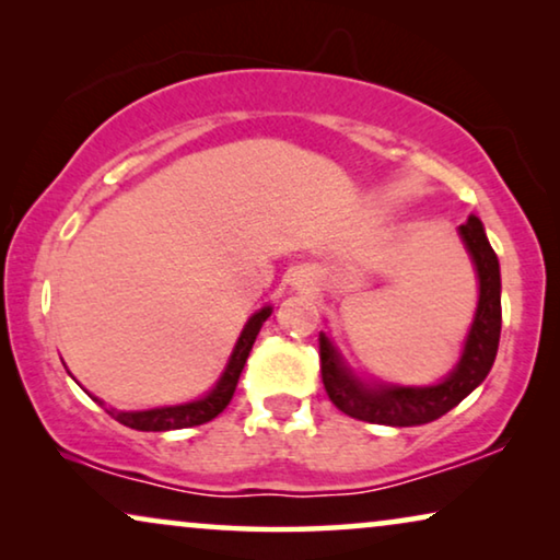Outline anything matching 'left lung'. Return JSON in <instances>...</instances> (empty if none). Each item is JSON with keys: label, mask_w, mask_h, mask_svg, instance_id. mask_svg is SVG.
Listing matches in <instances>:
<instances>
[{"label": "left lung", "mask_w": 560, "mask_h": 560, "mask_svg": "<svg viewBox=\"0 0 560 560\" xmlns=\"http://www.w3.org/2000/svg\"><path fill=\"white\" fill-rule=\"evenodd\" d=\"M458 236H462L474 270H477L479 301L456 366L441 382L425 387L372 382L359 377L341 351L336 349L331 336L320 331V377H324L328 397L341 412L377 425H423L446 416L451 408H456L466 395H471L485 382L494 364L497 347H500V259H497L492 244L487 240L485 224L474 213L458 226Z\"/></svg>", "instance_id": "8db88e82"}]
</instances>
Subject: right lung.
I'll return each instance as SVG.
<instances>
[{"mask_svg":"<svg viewBox=\"0 0 560 560\" xmlns=\"http://www.w3.org/2000/svg\"><path fill=\"white\" fill-rule=\"evenodd\" d=\"M270 313H272V305H265V308H259L255 316H249V320L242 328L240 339L234 343L232 357H229L224 372H221L217 385H213L203 397H198V400H190V402H180V405H165V408H150V410L106 408V412H109L114 420H119L121 425L135 428V431H178V428H194V425L209 423V420L217 418L219 412L232 402V395L236 389V382H240L244 364H247L252 343H255L265 320L270 318ZM94 400L98 405H104L98 397H94Z\"/></svg>","mask_w":560,"mask_h":560,"instance_id":"add662e5","label":"right lung"}]
</instances>
